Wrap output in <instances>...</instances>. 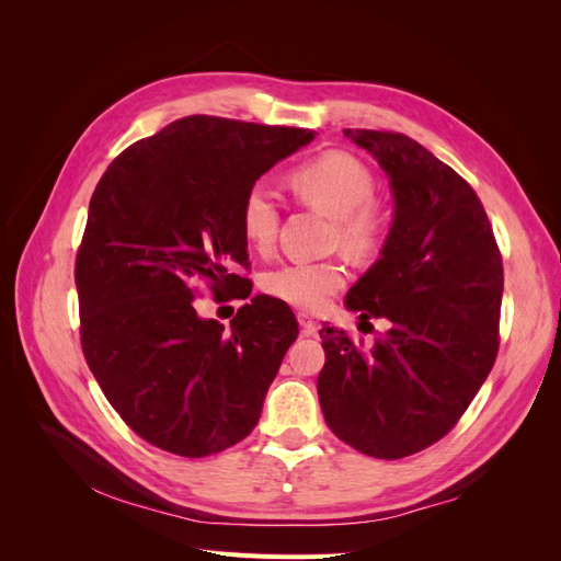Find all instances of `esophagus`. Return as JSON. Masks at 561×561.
Returning <instances> with one entry per match:
<instances>
[{
	"label": "esophagus",
	"instance_id": "34e87169",
	"mask_svg": "<svg viewBox=\"0 0 561 561\" xmlns=\"http://www.w3.org/2000/svg\"><path fill=\"white\" fill-rule=\"evenodd\" d=\"M299 318V328H301V334L304 336H316L318 334V320H313L311 316H307V313H299L297 316Z\"/></svg>",
	"mask_w": 561,
	"mask_h": 561
}]
</instances>
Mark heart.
Instances as JSON below:
<instances>
[{
	"mask_svg": "<svg viewBox=\"0 0 561 561\" xmlns=\"http://www.w3.org/2000/svg\"><path fill=\"white\" fill-rule=\"evenodd\" d=\"M295 198L332 217L330 243L355 260L377 257L383 250L393 215L375 198L377 182L369 168L344 151H325L287 175ZM245 241L262 254L276 248L280 210L262 186H252L241 203ZM346 285V268L339 260L290 262L264 276V290L295 309L318 311Z\"/></svg>",
	"mask_w": 561,
	"mask_h": 561,
	"instance_id": "heart-1",
	"label": "heart"
}]
</instances>
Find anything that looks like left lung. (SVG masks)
Masks as SVG:
<instances>
[{
    "mask_svg": "<svg viewBox=\"0 0 561 561\" xmlns=\"http://www.w3.org/2000/svg\"><path fill=\"white\" fill-rule=\"evenodd\" d=\"M390 178L396 219L381 260L346 307L390 330L365 348L322 328L320 410L360 454L404 458L443 439L494 367L503 257L482 201L454 168L404 133L346 128ZM365 332V330H363Z\"/></svg>",
    "mask_w": 561,
    "mask_h": 561,
    "instance_id": "obj_1",
    "label": "left lung"
}]
</instances>
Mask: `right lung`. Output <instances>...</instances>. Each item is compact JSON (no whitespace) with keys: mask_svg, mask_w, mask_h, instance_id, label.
I'll return each instance as SVG.
<instances>
[{"mask_svg":"<svg viewBox=\"0 0 561 561\" xmlns=\"http://www.w3.org/2000/svg\"><path fill=\"white\" fill-rule=\"evenodd\" d=\"M313 130L194 114L133 142L100 178L75 262L81 351L105 398L149 445L201 458L241 443L299 334L257 295L231 332L201 320V285L245 299L241 203Z\"/></svg>","mask_w":561,"mask_h":561,"instance_id":"1","label":"right lung"}]
</instances>
